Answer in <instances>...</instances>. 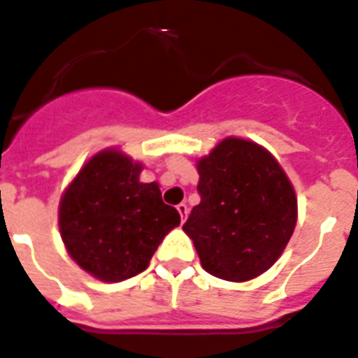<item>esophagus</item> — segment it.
Returning <instances> with one entry per match:
<instances>
[{
  "mask_svg": "<svg viewBox=\"0 0 358 358\" xmlns=\"http://www.w3.org/2000/svg\"><path fill=\"white\" fill-rule=\"evenodd\" d=\"M176 209H178V213H180V219H182V222H184L185 220V217H187V204H184V202H182V204H178L176 206Z\"/></svg>",
  "mask_w": 358,
  "mask_h": 358,
  "instance_id": "34e87169",
  "label": "esophagus"
}]
</instances>
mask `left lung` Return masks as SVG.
Wrapping results in <instances>:
<instances>
[{"label": "left lung", "mask_w": 358, "mask_h": 358, "mask_svg": "<svg viewBox=\"0 0 358 358\" xmlns=\"http://www.w3.org/2000/svg\"><path fill=\"white\" fill-rule=\"evenodd\" d=\"M200 204L184 231L206 272L248 281L268 270L296 226V194L287 174L259 145L220 141L199 162Z\"/></svg>", "instance_id": "obj_1"}]
</instances>
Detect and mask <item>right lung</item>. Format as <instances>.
I'll return each mask as SVG.
<instances>
[{
	"instance_id": "right-lung-1",
	"label": "right lung",
	"mask_w": 358,
	"mask_h": 358,
	"mask_svg": "<svg viewBox=\"0 0 358 358\" xmlns=\"http://www.w3.org/2000/svg\"><path fill=\"white\" fill-rule=\"evenodd\" d=\"M141 165L104 150L84 165L60 202L58 226L69 255L103 281L129 280L149 266L180 213L158 184L139 182Z\"/></svg>"
}]
</instances>
